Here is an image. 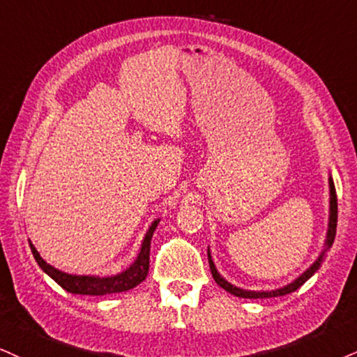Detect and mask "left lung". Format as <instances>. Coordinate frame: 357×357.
Listing matches in <instances>:
<instances>
[{
    "instance_id": "1",
    "label": "left lung",
    "mask_w": 357,
    "mask_h": 357,
    "mask_svg": "<svg viewBox=\"0 0 357 357\" xmlns=\"http://www.w3.org/2000/svg\"><path fill=\"white\" fill-rule=\"evenodd\" d=\"M336 225H337V197H336V188H334V182L333 178L329 177V222H328V233H326V241H324V250L321 252V255L318 257V259L311 265L307 270L303 273V275L298 276L296 280L293 281V283L283 286V288H278V289H273V291H250V289H241L238 286L228 283V281L223 278L222 275L217 271V268H215V263L212 259V255H210V250H208V265H210V271H212V276L215 280V283L218 286H222L223 289H227L228 293L235 294V296L238 298H250V300H257V298H276V296H284V294H289L293 291H296L298 288H300L301 284H305L307 280L311 278V276L314 275L316 271L319 270L321 263H323L324 259V255L329 248L333 246V241H334V236H336Z\"/></svg>"
}]
</instances>
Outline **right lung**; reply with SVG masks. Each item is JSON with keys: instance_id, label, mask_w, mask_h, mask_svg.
<instances>
[{"instance_id": "add662e5", "label": "right lung", "mask_w": 357, "mask_h": 357, "mask_svg": "<svg viewBox=\"0 0 357 357\" xmlns=\"http://www.w3.org/2000/svg\"><path fill=\"white\" fill-rule=\"evenodd\" d=\"M160 222V218L153 220L152 225L149 227L147 233H145L142 246H140V252L135 258V261L127 268L126 271L119 273L114 276H86V275H69L57 268L51 266L50 263H46L41 258V255L38 253V250L34 248V245L29 241L31 252H33L34 259L38 261V265L41 266V270L50 275L57 284L63 286L66 291L73 294H91V296H104V294H112V293H122L127 289L135 288V286L142 283L149 273V257H151V240L153 231Z\"/></svg>"}]
</instances>
